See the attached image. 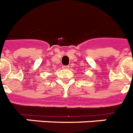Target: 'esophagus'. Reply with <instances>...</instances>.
Returning a JSON list of instances; mask_svg holds the SVG:
<instances>
[{"label":"esophagus","mask_w":133,"mask_h":133,"mask_svg":"<svg viewBox=\"0 0 133 133\" xmlns=\"http://www.w3.org/2000/svg\"><path fill=\"white\" fill-rule=\"evenodd\" d=\"M63 68L65 69H69V66H63Z\"/></svg>","instance_id":"34e87169"}]
</instances>
